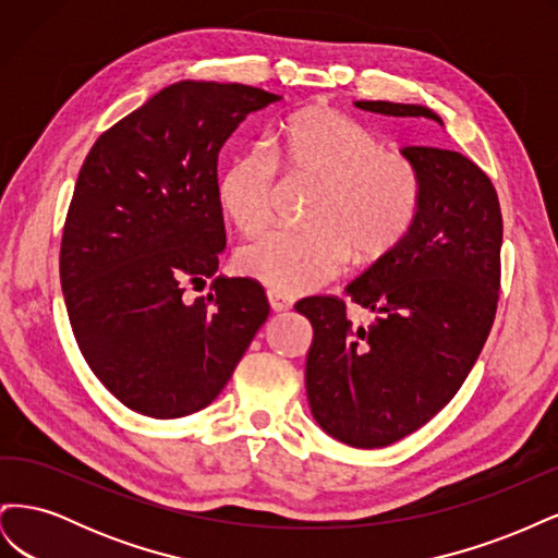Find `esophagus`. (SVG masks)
Instances as JSON below:
<instances>
[{
  "instance_id": "esophagus-1",
  "label": "esophagus",
  "mask_w": 558,
  "mask_h": 558,
  "mask_svg": "<svg viewBox=\"0 0 558 558\" xmlns=\"http://www.w3.org/2000/svg\"><path fill=\"white\" fill-rule=\"evenodd\" d=\"M267 300H269V307H272V312H289L293 307V298L283 295V293H277V291H267Z\"/></svg>"
}]
</instances>
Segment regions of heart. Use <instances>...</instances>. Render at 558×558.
<instances>
[{"mask_svg":"<svg viewBox=\"0 0 558 558\" xmlns=\"http://www.w3.org/2000/svg\"><path fill=\"white\" fill-rule=\"evenodd\" d=\"M272 153L293 177L320 183L312 230H272L238 253V269L295 295L337 277L359 258L377 260L412 232L424 205V177L404 156L386 154L373 132L335 109H302L283 123ZM277 162L260 144L234 154L218 177V202L242 232L269 221Z\"/></svg>","mask_w":558,"mask_h":558,"instance_id":"obj_1","label":"heart"}]
</instances>
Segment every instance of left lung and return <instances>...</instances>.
<instances>
[{
	"label": "left lung",
	"mask_w": 558,
	"mask_h": 558,
	"mask_svg": "<svg viewBox=\"0 0 558 558\" xmlns=\"http://www.w3.org/2000/svg\"><path fill=\"white\" fill-rule=\"evenodd\" d=\"M398 118H442L421 105L356 102ZM424 177L412 232L344 293L375 314L353 326L340 298L314 295L295 310L314 340L305 386L316 424L359 449L388 447L456 396L492 332L500 293L502 216L492 179L447 148L404 146Z\"/></svg>",
	"instance_id": "8db88e82"
}]
</instances>
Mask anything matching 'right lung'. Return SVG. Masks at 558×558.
<instances>
[{
    "instance_id": "right-lung-1",
    "label": "right lung",
    "mask_w": 558,
    "mask_h": 558,
    "mask_svg": "<svg viewBox=\"0 0 558 558\" xmlns=\"http://www.w3.org/2000/svg\"><path fill=\"white\" fill-rule=\"evenodd\" d=\"M281 99L242 83L179 81L95 142L66 211L60 281L83 359L125 408L177 418L223 391L267 320L263 286L216 277L226 248L218 150Z\"/></svg>"
}]
</instances>
